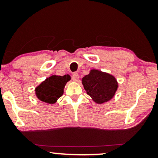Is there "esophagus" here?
<instances>
[{"instance_id": "obj_1", "label": "esophagus", "mask_w": 158, "mask_h": 158, "mask_svg": "<svg viewBox=\"0 0 158 158\" xmlns=\"http://www.w3.org/2000/svg\"><path fill=\"white\" fill-rule=\"evenodd\" d=\"M72 79L74 81H78V80H79V75H78V74H77V73H73V76H72Z\"/></svg>"}]
</instances>
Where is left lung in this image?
<instances>
[{
    "instance_id": "1",
    "label": "left lung",
    "mask_w": 158,
    "mask_h": 158,
    "mask_svg": "<svg viewBox=\"0 0 158 158\" xmlns=\"http://www.w3.org/2000/svg\"><path fill=\"white\" fill-rule=\"evenodd\" d=\"M84 89L97 103L107 102L113 98L118 88V83L113 75L98 70H91L82 78Z\"/></svg>"
}]
</instances>
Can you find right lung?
Returning <instances> with one entry per match:
<instances>
[{
    "mask_svg": "<svg viewBox=\"0 0 158 158\" xmlns=\"http://www.w3.org/2000/svg\"><path fill=\"white\" fill-rule=\"evenodd\" d=\"M70 80L69 75H52L47 77L40 85L36 88V96L43 102L55 103L64 93V88L67 82Z\"/></svg>",
    "mask_w": 158,
    "mask_h": 158,
    "instance_id": "obj_1",
    "label": "right lung"
}]
</instances>
